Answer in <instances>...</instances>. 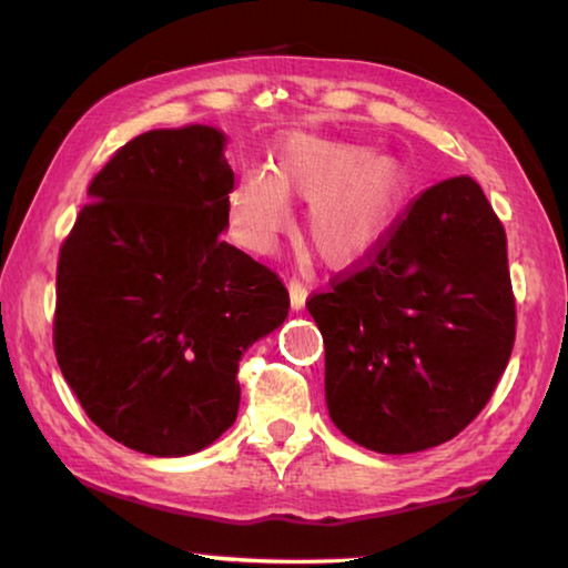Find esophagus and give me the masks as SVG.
<instances>
[{"label": "esophagus", "instance_id": "obj_1", "mask_svg": "<svg viewBox=\"0 0 568 568\" xmlns=\"http://www.w3.org/2000/svg\"><path fill=\"white\" fill-rule=\"evenodd\" d=\"M287 293H291L293 311H303L307 301V285L301 281V277H291V281H287Z\"/></svg>", "mask_w": 568, "mask_h": 568}]
</instances>
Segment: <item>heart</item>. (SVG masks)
Masks as SVG:
<instances>
[{
  "label": "heart",
  "mask_w": 568,
  "mask_h": 568,
  "mask_svg": "<svg viewBox=\"0 0 568 568\" xmlns=\"http://www.w3.org/2000/svg\"><path fill=\"white\" fill-rule=\"evenodd\" d=\"M408 175L390 155L358 142L293 132L275 152L273 172H247L227 195L237 240L267 250L287 220L283 195L311 205L307 233L328 263L345 265L373 253L396 225Z\"/></svg>",
  "instance_id": "obj_1"
}]
</instances>
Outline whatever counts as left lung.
Here are the masks:
<instances>
[{"mask_svg": "<svg viewBox=\"0 0 568 568\" xmlns=\"http://www.w3.org/2000/svg\"><path fill=\"white\" fill-rule=\"evenodd\" d=\"M343 436L416 454L460 434L511 358L506 233L470 178L428 187L361 271L307 301Z\"/></svg>", "mask_w": 568, "mask_h": 568, "instance_id": "left-lung-1", "label": "left lung"}]
</instances>
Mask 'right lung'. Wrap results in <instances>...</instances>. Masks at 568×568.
Masks as SVG:
<instances>
[{
  "label": "right lung",
  "instance_id": "add662e5",
  "mask_svg": "<svg viewBox=\"0 0 568 568\" xmlns=\"http://www.w3.org/2000/svg\"><path fill=\"white\" fill-rule=\"evenodd\" d=\"M210 124L150 130L88 190L57 265L54 353L104 434L190 456L237 418V365L287 318L285 285L225 243L235 175Z\"/></svg>",
  "mask_w": 568,
  "mask_h": 568
}]
</instances>
